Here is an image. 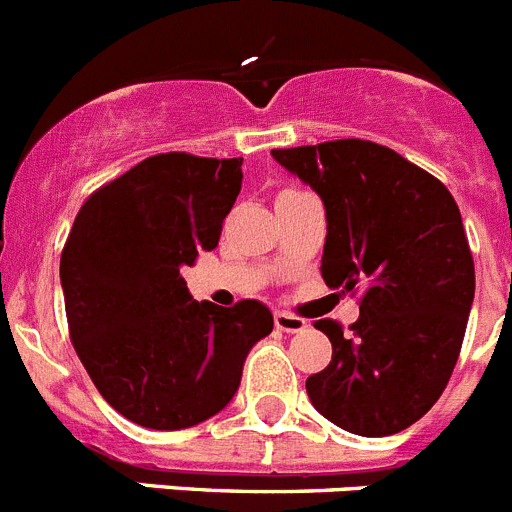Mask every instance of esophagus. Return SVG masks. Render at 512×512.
Returning a JSON list of instances; mask_svg holds the SVG:
<instances>
[{"label":"esophagus","instance_id":"34e87169","mask_svg":"<svg viewBox=\"0 0 512 512\" xmlns=\"http://www.w3.org/2000/svg\"><path fill=\"white\" fill-rule=\"evenodd\" d=\"M274 325L284 333H300V330L307 328V320L300 318V315H292L287 310H277L274 312Z\"/></svg>","mask_w":512,"mask_h":512}]
</instances>
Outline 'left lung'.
Instances as JSON below:
<instances>
[{
    "label": "left lung",
    "instance_id": "1",
    "mask_svg": "<svg viewBox=\"0 0 512 512\" xmlns=\"http://www.w3.org/2000/svg\"><path fill=\"white\" fill-rule=\"evenodd\" d=\"M279 164L320 194L328 220L323 279L364 289L359 320L307 377L320 415L356 436H392L423 418L449 384L474 300L461 212L436 176L372 140L277 148Z\"/></svg>",
    "mask_w": 512,
    "mask_h": 512
}]
</instances>
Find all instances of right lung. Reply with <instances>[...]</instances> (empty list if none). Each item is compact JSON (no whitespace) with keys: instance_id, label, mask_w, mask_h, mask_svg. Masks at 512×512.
Instances as JSON below:
<instances>
[{"instance_id":"obj_1","label":"right lung","mask_w":512,"mask_h":512,"mask_svg":"<svg viewBox=\"0 0 512 512\" xmlns=\"http://www.w3.org/2000/svg\"><path fill=\"white\" fill-rule=\"evenodd\" d=\"M243 158L158 153L81 205L61 253L71 343L99 395L153 431H179L233 400L269 307L197 302L179 269L220 241Z\"/></svg>"}]
</instances>
